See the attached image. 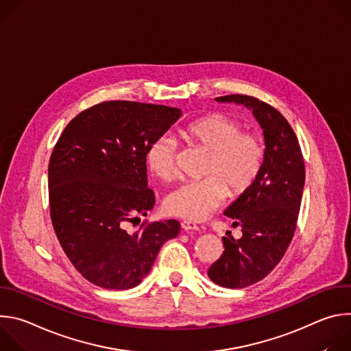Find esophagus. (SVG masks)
Instances as JSON below:
<instances>
[{
  "instance_id": "esophagus-1",
  "label": "esophagus",
  "mask_w": 351,
  "mask_h": 351,
  "mask_svg": "<svg viewBox=\"0 0 351 351\" xmlns=\"http://www.w3.org/2000/svg\"><path fill=\"white\" fill-rule=\"evenodd\" d=\"M180 226H182V229H183V230H186V232H189V230H198V226H197L194 222L183 221V222L180 223Z\"/></svg>"
}]
</instances>
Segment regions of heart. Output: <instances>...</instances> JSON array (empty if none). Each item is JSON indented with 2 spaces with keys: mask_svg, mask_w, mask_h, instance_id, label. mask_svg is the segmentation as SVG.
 Listing matches in <instances>:
<instances>
[{
  "mask_svg": "<svg viewBox=\"0 0 351 351\" xmlns=\"http://www.w3.org/2000/svg\"><path fill=\"white\" fill-rule=\"evenodd\" d=\"M182 138L208 153L203 180L187 182L172 190L165 199L169 215L202 221L226 198L245 194L258 180L267 156L264 138L222 112L198 117L180 129ZM178 144L168 136L157 137L147 148V165L153 175L169 182L176 175Z\"/></svg>",
  "mask_w": 351,
  "mask_h": 351,
  "instance_id": "b5f03b06",
  "label": "heart"
}]
</instances>
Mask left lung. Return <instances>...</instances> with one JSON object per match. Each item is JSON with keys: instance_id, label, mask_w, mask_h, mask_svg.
<instances>
[{"instance_id": "left-lung-1", "label": "left lung", "mask_w": 351, "mask_h": 351, "mask_svg": "<svg viewBox=\"0 0 351 351\" xmlns=\"http://www.w3.org/2000/svg\"><path fill=\"white\" fill-rule=\"evenodd\" d=\"M217 101L252 108L267 145L258 180L225 211L243 234L239 240L222 237L223 253L208 269L217 285L241 289L264 279L283 258L295 232L306 167L293 128L276 108L245 94L217 97Z\"/></svg>"}]
</instances>
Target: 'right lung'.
<instances>
[{
    "label": "right lung",
    "mask_w": 351,
    "mask_h": 351,
    "mask_svg": "<svg viewBox=\"0 0 351 351\" xmlns=\"http://www.w3.org/2000/svg\"><path fill=\"white\" fill-rule=\"evenodd\" d=\"M182 115L179 108L104 101L77 114L49 157V217L65 254L93 285L137 286L161 245L179 234L176 219L147 222L134 233L126 222L156 203L147 186V148Z\"/></svg>",
    "instance_id": "obj_1"
}]
</instances>
